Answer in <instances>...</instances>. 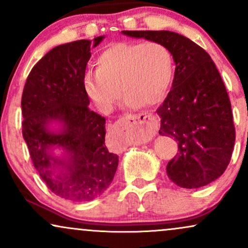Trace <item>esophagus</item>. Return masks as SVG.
<instances>
[{
  "instance_id": "34e87169",
  "label": "esophagus",
  "mask_w": 248,
  "mask_h": 248,
  "mask_svg": "<svg viewBox=\"0 0 248 248\" xmlns=\"http://www.w3.org/2000/svg\"><path fill=\"white\" fill-rule=\"evenodd\" d=\"M130 120L144 124V126H146V129L149 133H154L157 129V120H156L154 116L147 114V113H141V114L126 115L124 116V118H121V120H119L114 126H113L112 132L115 134L121 133L122 130H124V128H126L127 124H129Z\"/></svg>"
}]
</instances>
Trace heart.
<instances>
[{
  "label": "heart",
  "instance_id": "obj_1",
  "mask_svg": "<svg viewBox=\"0 0 248 248\" xmlns=\"http://www.w3.org/2000/svg\"><path fill=\"white\" fill-rule=\"evenodd\" d=\"M96 71L82 76L85 93L101 112H110L121 90L129 107H150L166 99L175 64L166 45L156 42H120L96 58Z\"/></svg>",
  "mask_w": 248,
  "mask_h": 248
}]
</instances>
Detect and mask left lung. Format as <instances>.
Masks as SVG:
<instances>
[{"instance_id":"obj_1","label":"left lung","mask_w":248,"mask_h":248,"mask_svg":"<svg viewBox=\"0 0 248 248\" xmlns=\"http://www.w3.org/2000/svg\"><path fill=\"white\" fill-rule=\"evenodd\" d=\"M121 33L161 43L172 53V86L157 109L160 135L178 142L177 155L167 164L168 177L186 189L212 183L229 166L235 132L231 102L211 57L191 39L172 31Z\"/></svg>"}]
</instances>
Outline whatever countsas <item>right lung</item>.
Instances as JSON below:
<instances>
[{
    "label": "right lung",
    "mask_w": 248,
    "mask_h": 248,
    "mask_svg": "<svg viewBox=\"0 0 248 248\" xmlns=\"http://www.w3.org/2000/svg\"><path fill=\"white\" fill-rule=\"evenodd\" d=\"M104 38L53 47L32 67L22 94L23 138L33 167L56 195L72 202L102 195L119 164L105 144L106 119L88 108L82 87L91 47Z\"/></svg>",
    "instance_id": "add662e5"
}]
</instances>
